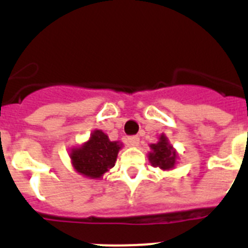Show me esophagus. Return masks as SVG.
<instances>
[{"label": "esophagus", "mask_w": 248, "mask_h": 248, "mask_svg": "<svg viewBox=\"0 0 248 248\" xmlns=\"http://www.w3.org/2000/svg\"><path fill=\"white\" fill-rule=\"evenodd\" d=\"M128 144L132 147H137L140 144V137L138 136H133V137L128 138Z\"/></svg>", "instance_id": "34e87169"}]
</instances>
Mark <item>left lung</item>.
Wrapping results in <instances>:
<instances>
[{
  "label": "left lung",
  "instance_id": "1",
  "mask_svg": "<svg viewBox=\"0 0 248 248\" xmlns=\"http://www.w3.org/2000/svg\"><path fill=\"white\" fill-rule=\"evenodd\" d=\"M149 147L151 152L148 153V159L152 166L158 167L162 170H170L177 166L178 153L164 133L159 136L157 143L149 144Z\"/></svg>",
  "mask_w": 248,
  "mask_h": 248
}]
</instances>
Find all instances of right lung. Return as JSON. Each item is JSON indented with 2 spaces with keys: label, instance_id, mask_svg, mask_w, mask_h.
<instances>
[{
  "label": "right lung",
  "instance_id": "1",
  "mask_svg": "<svg viewBox=\"0 0 248 248\" xmlns=\"http://www.w3.org/2000/svg\"><path fill=\"white\" fill-rule=\"evenodd\" d=\"M121 148V142L110 140L101 129H95L86 142L70 149L71 166L89 179H100L115 166Z\"/></svg>",
  "mask_w": 248,
  "mask_h": 248
}]
</instances>
